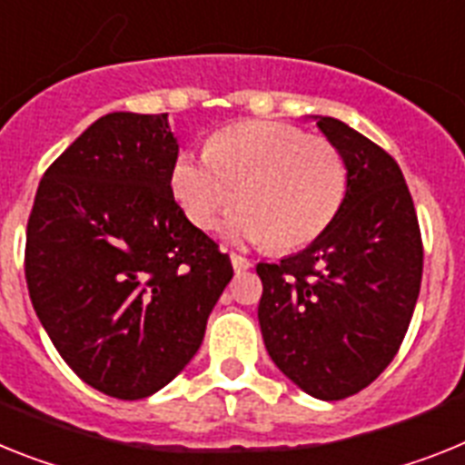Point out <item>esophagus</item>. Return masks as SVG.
Listing matches in <instances>:
<instances>
[{
  "label": "esophagus",
  "mask_w": 465,
  "mask_h": 465,
  "mask_svg": "<svg viewBox=\"0 0 465 465\" xmlns=\"http://www.w3.org/2000/svg\"><path fill=\"white\" fill-rule=\"evenodd\" d=\"M230 261H232V268H235V272L249 271V268H252V261L244 259V256H240V253H230Z\"/></svg>",
  "instance_id": "obj_1"
}]
</instances>
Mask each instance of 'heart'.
Instances as JSON below:
<instances>
[{
	"mask_svg": "<svg viewBox=\"0 0 465 465\" xmlns=\"http://www.w3.org/2000/svg\"><path fill=\"white\" fill-rule=\"evenodd\" d=\"M169 183L197 228H216L242 200L247 206L230 221V237L289 252L334 223L348 169L327 138L280 122H242L213 134L206 154L178 153Z\"/></svg>",
	"mask_w": 465,
	"mask_h": 465,
	"instance_id": "b5f03b06",
	"label": "heart"
}]
</instances>
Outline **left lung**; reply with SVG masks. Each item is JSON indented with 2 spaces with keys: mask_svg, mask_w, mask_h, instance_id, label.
Instances as JSON below:
<instances>
[{
  "mask_svg": "<svg viewBox=\"0 0 465 465\" xmlns=\"http://www.w3.org/2000/svg\"><path fill=\"white\" fill-rule=\"evenodd\" d=\"M317 126L343 154L346 200L301 253L259 263V324L272 362L308 395L351 398L398 355L423 275V242L398 162L334 117Z\"/></svg>",
  "mask_w": 465,
  "mask_h": 465,
  "instance_id": "1",
  "label": "left lung"
}]
</instances>
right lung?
<instances>
[{"mask_svg":"<svg viewBox=\"0 0 465 465\" xmlns=\"http://www.w3.org/2000/svg\"><path fill=\"white\" fill-rule=\"evenodd\" d=\"M164 114L96 119L44 172L25 240L39 322L79 379L141 400L193 360L232 277L173 200Z\"/></svg>","mask_w":465,"mask_h":465,"instance_id":"1","label":"right lung"}]
</instances>
